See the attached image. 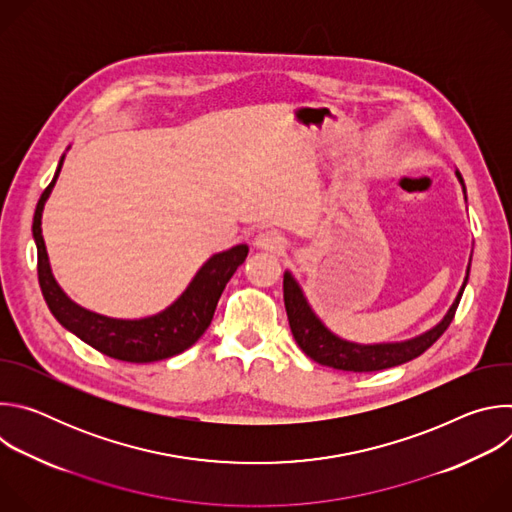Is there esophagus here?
Listing matches in <instances>:
<instances>
[{
  "instance_id": "1",
  "label": "esophagus",
  "mask_w": 512,
  "mask_h": 512,
  "mask_svg": "<svg viewBox=\"0 0 512 512\" xmlns=\"http://www.w3.org/2000/svg\"><path fill=\"white\" fill-rule=\"evenodd\" d=\"M255 247H259V249H263V251H269V253H281V251H285L287 241H285V237H283L281 233H277V231H263V233L257 235Z\"/></svg>"
}]
</instances>
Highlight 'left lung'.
Here are the masks:
<instances>
[{"instance_id":"1","label":"left lung","mask_w":512,"mask_h":512,"mask_svg":"<svg viewBox=\"0 0 512 512\" xmlns=\"http://www.w3.org/2000/svg\"><path fill=\"white\" fill-rule=\"evenodd\" d=\"M460 182L464 184L460 172H458ZM470 275V265L466 271L464 285L460 289V294L444 320L431 328L429 332L405 340V342H393V344H354L346 342L338 336H334L312 312L308 306L300 285L296 279L289 273L283 275V302H285V312L289 320L291 334H294L298 346L318 364H324V367L336 369V371H352V373H373V371H383L397 367V364L409 362L423 354L437 338H440L448 326L452 324L458 304L462 300L464 287L468 283Z\"/></svg>"}]
</instances>
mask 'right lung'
Returning a JSON list of instances; mask_svg holds the SVG:
<instances>
[{
  "label": "right lung",
  "mask_w": 512,
  "mask_h": 512,
  "mask_svg": "<svg viewBox=\"0 0 512 512\" xmlns=\"http://www.w3.org/2000/svg\"><path fill=\"white\" fill-rule=\"evenodd\" d=\"M62 160L56 168L52 182L42 192L36 212L32 233L38 249V283L42 296L52 312V316L83 342L95 350L123 360V362H154L176 356L190 348L210 326L218 298H221L225 285L245 261L249 247L237 245L229 251L212 255L200 271L194 275L184 294L164 312L141 318V320H115L89 312L66 298L52 277L44 239H42V208L44 202L60 174Z\"/></svg>",
  "instance_id": "add662e5"
}]
</instances>
